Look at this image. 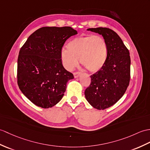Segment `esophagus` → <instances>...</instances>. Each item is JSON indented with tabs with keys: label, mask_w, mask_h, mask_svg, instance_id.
Wrapping results in <instances>:
<instances>
[{
	"label": "esophagus",
	"mask_w": 150,
	"mask_h": 150,
	"mask_svg": "<svg viewBox=\"0 0 150 150\" xmlns=\"http://www.w3.org/2000/svg\"><path fill=\"white\" fill-rule=\"evenodd\" d=\"M81 74V72H79V71H76V72H75L74 74V77L75 78H77L78 76Z\"/></svg>",
	"instance_id": "obj_1"
}]
</instances>
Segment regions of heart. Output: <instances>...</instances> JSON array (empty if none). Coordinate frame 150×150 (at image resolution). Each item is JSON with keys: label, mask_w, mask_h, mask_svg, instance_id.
<instances>
[{"label": "heart", "mask_w": 150, "mask_h": 150, "mask_svg": "<svg viewBox=\"0 0 150 150\" xmlns=\"http://www.w3.org/2000/svg\"><path fill=\"white\" fill-rule=\"evenodd\" d=\"M67 49H62L60 55L62 65L69 71L77 66L79 59L81 64L92 73L100 70L107 60V44L100 36L76 37L69 41Z\"/></svg>", "instance_id": "b5f03b06"}]
</instances>
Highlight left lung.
I'll list each match as a JSON object with an SVG mask.
<instances>
[{
    "label": "left lung",
    "instance_id": "1",
    "mask_svg": "<svg viewBox=\"0 0 150 150\" xmlns=\"http://www.w3.org/2000/svg\"><path fill=\"white\" fill-rule=\"evenodd\" d=\"M88 30L101 34L108 47V57L103 67L91 75V83L85 90L90 105L104 110L114 105L123 96L130 79V57L122 40L112 29L90 28Z\"/></svg>",
    "mask_w": 150,
    "mask_h": 150
}]
</instances>
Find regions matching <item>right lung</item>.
Returning a JSON list of instances; mask_svg holds the SVG:
<instances>
[{
    "mask_svg": "<svg viewBox=\"0 0 150 150\" xmlns=\"http://www.w3.org/2000/svg\"><path fill=\"white\" fill-rule=\"evenodd\" d=\"M76 34L71 27H43L31 34L20 48L17 82L34 105L52 107L64 96L68 81L74 76L62 66L61 51L65 41Z\"/></svg>",
    "mask_w": 150,
    "mask_h": 150,
    "instance_id": "add662e5",
    "label": "right lung"
}]
</instances>
